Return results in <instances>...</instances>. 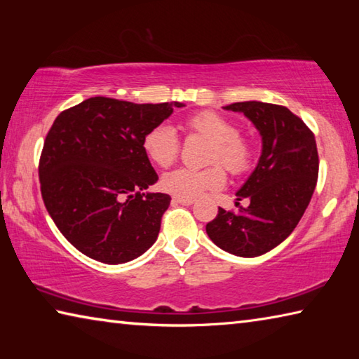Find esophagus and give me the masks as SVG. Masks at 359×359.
Returning <instances> with one entry per match:
<instances>
[{
  "mask_svg": "<svg viewBox=\"0 0 359 359\" xmlns=\"http://www.w3.org/2000/svg\"><path fill=\"white\" fill-rule=\"evenodd\" d=\"M172 201L179 203V204H184V205H191L194 203V198H177V196H175Z\"/></svg>",
  "mask_w": 359,
  "mask_h": 359,
  "instance_id": "1",
  "label": "esophagus"
}]
</instances>
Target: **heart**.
<instances>
[{
  "label": "heart",
  "mask_w": 359,
  "mask_h": 359,
  "mask_svg": "<svg viewBox=\"0 0 359 359\" xmlns=\"http://www.w3.org/2000/svg\"><path fill=\"white\" fill-rule=\"evenodd\" d=\"M185 128L191 135L209 139L208 163L204 169L179 168L163 175V190L177 198H196L204 191L222 188L226 180L223 166L233 175L245 174L253 165L252 144L239 136L233 121L214 111H201L185 120ZM142 147L151 163L169 168L180 154V142L175 131L168 125H156L145 133Z\"/></svg>",
  "instance_id": "obj_1"
}]
</instances>
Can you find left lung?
Wrapping results in <instances>:
<instances>
[{
  "mask_svg": "<svg viewBox=\"0 0 359 359\" xmlns=\"http://www.w3.org/2000/svg\"><path fill=\"white\" fill-rule=\"evenodd\" d=\"M224 109L252 121L263 150L255 171L236 193L238 201H250L248 208H218L205 231L222 250L253 258L282 244L306 212L318 179L317 142L307 125L285 106L244 101Z\"/></svg>",
  "mask_w": 359,
  "mask_h": 359,
  "instance_id": "1",
  "label": "left lung"
}]
</instances>
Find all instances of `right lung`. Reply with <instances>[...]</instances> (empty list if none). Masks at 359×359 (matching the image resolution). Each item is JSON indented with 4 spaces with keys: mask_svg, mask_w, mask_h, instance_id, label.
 Segmentation results:
<instances>
[{
    "mask_svg": "<svg viewBox=\"0 0 359 359\" xmlns=\"http://www.w3.org/2000/svg\"><path fill=\"white\" fill-rule=\"evenodd\" d=\"M184 106L95 96L53 121L39 160L41 194L60 233L79 252L121 264L155 244L171 196L145 191L158 175L142 141L172 107Z\"/></svg>",
    "mask_w": 359,
    "mask_h": 359,
    "instance_id": "right-lung-1",
    "label": "right lung"
}]
</instances>
